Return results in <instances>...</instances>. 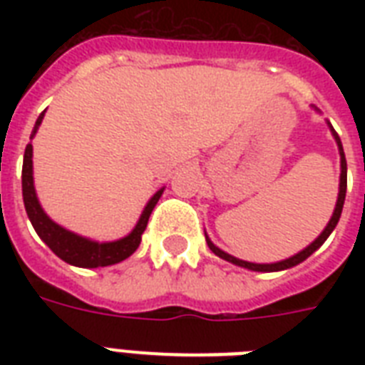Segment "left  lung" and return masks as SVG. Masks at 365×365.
I'll return each instance as SVG.
<instances>
[{
  "label": "left lung",
  "mask_w": 365,
  "mask_h": 365,
  "mask_svg": "<svg viewBox=\"0 0 365 365\" xmlns=\"http://www.w3.org/2000/svg\"><path fill=\"white\" fill-rule=\"evenodd\" d=\"M329 128H331V132H334L335 142H337V145H339L341 183H339V197H337V205H335L334 216H331V220H329L328 227L322 231V235H320V237H318V239L311 244V246H307L303 252L295 254L294 257H289V259H284V261H278V263H265V265H263V263H250V261L237 259V257H233V255L225 254L223 250H220L217 246H214V244H212V240L206 237V244H208V248H210L212 252L217 255V257H222V259H225V261H231V263H235V265H239V267H244V269H252V271H261V272L284 271V269H289V267H294V265H297V263H301V261H305L307 257L312 254V252H317V250L320 248L324 242H326V239H328L329 235H331V231H334L335 225H337V222H339L341 212H343V205H345V195H346V159H345V151H343V145H341V140H339V136H337V132L334 130V126L329 125Z\"/></svg>",
  "instance_id": "8db88e82"
}]
</instances>
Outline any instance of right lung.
<instances>
[{
  "label": "right lung",
  "instance_id": "add662e5",
  "mask_svg": "<svg viewBox=\"0 0 365 365\" xmlns=\"http://www.w3.org/2000/svg\"><path fill=\"white\" fill-rule=\"evenodd\" d=\"M43 111L41 115L37 117L36 126L31 130L30 140L37 132L39 125L43 121ZM31 143L26 145L24 151V163H22V197H24V206L30 217L31 225L36 229V233L39 235V239L47 244L48 248L53 250L54 254L58 255L60 259H64L66 263L76 267H85V269H94V267H108L115 265L119 261L126 259L128 255L136 252V248L142 242V235L148 227L149 216L153 212L155 205L159 202L163 189H159L157 193L151 197L148 206L143 208L142 216L138 220L136 227L132 229V233L128 237L115 242H93V240L83 239L79 235L70 233L64 227H60L53 220H48V216L43 212L41 205L36 197V189H34V176H31Z\"/></svg>",
  "mask_w": 365,
  "mask_h": 365
}]
</instances>
